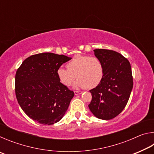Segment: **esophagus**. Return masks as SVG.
I'll list each match as a JSON object with an SVG mask.
<instances>
[{"instance_id":"34e87169","label":"esophagus","mask_w":154,"mask_h":154,"mask_svg":"<svg viewBox=\"0 0 154 154\" xmlns=\"http://www.w3.org/2000/svg\"><path fill=\"white\" fill-rule=\"evenodd\" d=\"M74 93H75V95H79V94H81L82 93V92H79V91H75Z\"/></svg>"}]
</instances>
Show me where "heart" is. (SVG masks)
I'll list each match as a JSON object with an SVG mask.
<instances>
[{
    "mask_svg": "<svg viewBox=\"0 0 154 154\" xmlns=\"http://www.w3.org/2000/svg\"><path fill=\"white\" fill-rule=\"evenodd\" d=\"M67 69L60 67L56 75L59 82L69 87L76 76L75 86L93 89L100 84L104 77V66L100 59L95 56L77 55L66 64Z\"/></svg>",
    "mask_w": 154,
    "mask_h": 154,
    "instance_id": "b5f03b06",
    "label": "heart"
}]
</instances>
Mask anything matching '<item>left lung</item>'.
<instances>
[{
	"mask_svg": "<svg viewBox=\"0 0 154 154\" xmlns=\"http://www.w3.org/2000/svg\"><path fill=\"white\" fill-rule=\"evenodd\" d=\"M94 55L104 66V77L97 87L90 90V110L99 119H113L121 113L133 87L131 66L127 58L110 49H96Z\"/></svg>",
	"mask_w": 154,
	"mask_h": 154,
	"instance_id": "1",
	"label": "left lung"
}]
</instances>
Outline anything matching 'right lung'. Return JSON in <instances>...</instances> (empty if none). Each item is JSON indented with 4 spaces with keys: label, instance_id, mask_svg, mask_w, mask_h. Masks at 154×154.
Here are the masks:
<instances>
[{
    "label": "right lung",
    "instance_id": "add662e5",
    "mask_svg": "<svg viewBox=\"0 0 154 154\" xmlns=\"http://www.w3.org/2000/svg\"><path fill=\"white\" fill-rule=\"evenodd\" d=\"M71 58L41 53L24 60L15 74V95L27 116L41 124L51 125L64 116L73 91L59 82L57 69Z\"/></svg>",
    "mask_w": 154,
    "mask_h": 154
}]
</instances>
